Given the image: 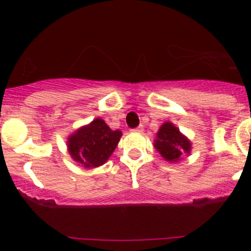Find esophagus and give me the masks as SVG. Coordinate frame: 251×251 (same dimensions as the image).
Returning <instances> with one entry per match:
<instances>
[{"mask_svg": "<svg viewBox=\"0 0 251 251\" xmlns=\"http://www.w3.org/2000/svg\"><path fill=\"white\" fill-rule=\"evenodd\" d=\"M142 130H143V126H139V127H137V128H134V129H132V132H138V133H141Z\"/></svg>", "mask_w": 251, "mask_h": 251, "instance_id": "1", "label": "esophagus"}]
</instances>
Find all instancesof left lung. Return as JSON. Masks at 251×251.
Returning a JSON list of instances; mask_svg holds the SVG:
<instances>
[{
	"instance_id": "8db88e82",
	"label": "left lung",
	"mask_w": 251,
	"mask_h": 251,
	"mask_svg": "<svg viewBox=\"0 0 251 251\" xmlns=\"http://www.w3.org/2000/svg\"><path fill=\"white\" fill-rule=\"evenodd\" d=\"M154 147L161 153V156L170 162H176L186 153H190L191 143L185 136L179 133L172 123L166 122L162 124L161 129L157 133Z\"/></svg>"
}]
</instances>
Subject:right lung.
Listing matches in <instances>:
<instances>
[{
  "label": "right lung",
  "mask_w": 251,
  "mask_h": 251,
  "mask_svg": "<svg viewBox=\"0 0 251 251\" xmlns=\"http://www.w3.org/2000/svg\"><path fill=\"white\" fill-rule=\"evenodd\" d=\"M121 137V130H112L103 119L97 118L69 138V152L84 167H98L109 158Z\"/></svg>",
  "instance_id": "obj_1"
}]
</instances>
